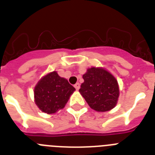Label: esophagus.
Segmentation results:
<instances>
[{
	"label": "esophagus",
	"instance_id": "34e87169",
	"mask_svg": "<svg viewBox=\"0 0 155 155\" xmlns=\"http://www.w3.org/2000/svg\"><path fill=\"white\" fill-rule=\"evenodd\" d=\"M74 87H75V89H76L78 91V90L80 89V84H79V83H76V84H75V85H74Z\"/></svg>",
	"mask_w": 155,
	"mask_h": 155
}]
</instances>
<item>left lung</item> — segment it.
Instances as JSON below:
<instances>
[{"mask_svg": "<svg viewBox=\"0 0 155 155\" xmlns=\"http://www.w3.org/2000/svg\"><path fill=\"white\" fill-rule=\"evenodd\" d=\"M80 93L93 110L106 112L117 105L119 86L114 75L102 68L92 67L83 75Z\"/></svg>", "mask_w": 155, "mask_h": 155, "instance_id": "obj_1", "label": "left lung"}]
</instances>
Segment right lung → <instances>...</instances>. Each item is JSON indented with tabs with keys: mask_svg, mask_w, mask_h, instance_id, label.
I'll return each instance as SVG.
<instances>
[{
	"mask_svg": "<svg viewBox=\"0 0 155 155\" xmlns=\"http://www.w3.org/2000/svg\"><path fill=\"white\" fill-rule=\"evenodd\" d=\"M75 87L57 71L45 75L35 87V102L38 107L47 114H55L63 109Z\"/></svg>",
	"mask_w": 155,
	"mask_h": 155,
	"instance_id": "right-lung-1",
	"label": "right lung"
}]
</instances>
